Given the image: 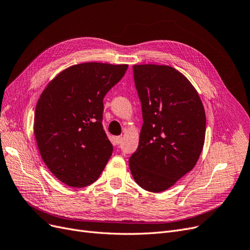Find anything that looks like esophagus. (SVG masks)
I'll return each instance as SVG.
<instances>
[{
	"mask_svg": "<svg viewBox=\"0 0 250 250\" xmlns=\"http://www.w3.org/2000/svg\"><path fill=\"white\" fill-rule=\"evenodd\" d=\"M123 142V137H121V136H118V137H115V143L118 145V144H121Z\"/></svg>",
	"mask_w": 250,
	"mask_h": 250,
	"instance_id": "obj_1",
	"label": "esophagus"
}]
</instances>
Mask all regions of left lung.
Segmentation results:
<instances>
[{
	"label": "left lung",
	"mask_w": 250,
	"mask_h": 250,
	"mask_svg": "<svg viewBox=\"0 0 250 250\" xmlns=\"http://www.w3.org/2000/svg\"><path fill=\"white\" fill-rule=\"evenodd\" d=\"M142 106L139 146L129 157L134 180L150 192L168 189L196 165L204 144L206 117L196 90L167 65H134Z\"/></svg>",
	"instance_id": "obj_1"
}]
</instances>
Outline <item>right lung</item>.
<instances>
[{
    "mask_svg": "<svg viewBox=\"0 0 250 250\" xmlns=\"http://www.w3.org/2000/svg\"><path fill=\"white\" fill-rule=\"evenodd\" d=\"M126 69V64H77L42 93L35 111L38 147L51 172L66 185H91L109 160L113 147L102 125L103 99Z\"/></svg>",
    "mask_w": 250,
    "mask_h": 250,
    "instance_id": "1",
    "label": "right lung"
}]
</instances>
